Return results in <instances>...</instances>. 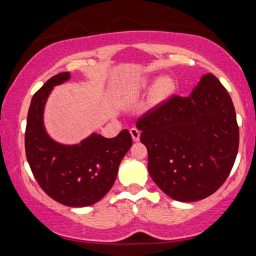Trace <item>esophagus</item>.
Masks as SVG:
<instances>
[{"mask_svg": "<svg viewBox=\"0 0 256 256\" xmlns=\"http://www.w3.org/2000/svg\"><path fill=\"white\" fill-rule=\"evenodd\" d=\"M130 133H131L133 141L140 140V130H138L136 128H132L131 130H130Z\"/></svg>", "mask_w": 256, "mask_h": 256, "instance_id": "esophagus-1", "label": "esophagus"}]
</instances>
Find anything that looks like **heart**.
<instances>
[{
  "label": "heart",
  "mask_w": 256,
  "mask_h": 256,
  "mask_svg": "<svg viewBox=\"0 0 256 256\" xmlns=\"http://www.w3.org/2000/svg\"><path fill=\"white\" fill-rule=\"evenodd\" d=\"M146 86V82H144L138 88L136 89V92L138 89H142L144 88ZM172 81L170 79H162L159 80L157 84L154 86V102H162V99L166 98L168 94L172 92Z\"/></svg>",
  "instance_id": "1"
}]
</instances>
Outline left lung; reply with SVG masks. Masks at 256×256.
Here are the masks:
<instances>
[{
	"label": "left lung",
	"instance_id": "obj_1",
	"mask_svg": "<svg viewBox=\"0 0 256 256\" xmlns=\"http://www.w3.org/2000/svg\"><path fill=\"white\" fill-rule=\"evenodd\" d=\"M136 128L151 178L176 201L202 200L230 174L240 128L230 96L211 73L188 97L172 94L144 112Z\"/></svg>",
	"mask_w": 256,
	"mask_h": 256
}]
</instances>
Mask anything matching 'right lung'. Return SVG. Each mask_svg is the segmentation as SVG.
I'll return each instance as SVG.
<instances>
[{"instance_id":"1","label":"right lung","mask_w":256,"mask_h":256,"mask_svg":"<svg viewBox=\"0 0 256 256\" xmlns=\"http://www.w3.org/2000/svg\"><path fill=\"white\" fill-rule=\"evenodd\" d=\"M68 79V72L58 73L34 94L24 148L30 170L42 190L60 204L78 208L98 202L112 188L120 164L132 146V136L123 130L112 138L94 133L73 146L52 140L42 122L45 102L53 86Z\"/></svg>"}]
</instances>
